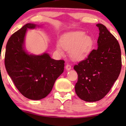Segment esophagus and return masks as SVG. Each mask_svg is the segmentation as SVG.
<instances>
[{"instance_id":"obj_1","label":"esophagus","mask_w":126,"mask_h":126,"mask_svg":"<svg viewBox=\"0 0 126 126\" xmlns=\"http://www.w3.org/2000/svg\"><path fill=\"white\" fill-rule=\"evenodd\" d=\"M65 68H66V69L67 70H70L72 69V67L69 64H67L66 65V66H65Z\"/></svg>"}]
</instances>
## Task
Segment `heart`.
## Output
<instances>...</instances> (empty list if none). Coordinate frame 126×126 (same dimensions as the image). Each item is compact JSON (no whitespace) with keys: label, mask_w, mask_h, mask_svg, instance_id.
Segmentation results:
<instances>
[{"label":"heart","mask_w":126,"mask_h":126,"mask_svg":"<svg viewBox=\"0 0 126 126\" xmlns=\"http://www.w3.org/2000/svg\"><path fill=\"white\" fill-rule=\"evenodd\" d=\"M94 39L91 35H85L81 31L66 32L60 39V45H57L56 49L60 54L62 49L69 51L70 58L75 61L85 59L94 49Z\"/></svg>","instance_id":"1"}]
</instances>
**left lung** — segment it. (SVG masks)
Returning a JSON list of instances; mask_svg holds the SVG:
<instances>
[{"label": "left lung", "instance_id": "obj_1", "mask_svg": "<svg viewBox=\"0 0 126 126\" xmlns=\"http://www.w3.org/2000/svg\"><path fill=\"white\" fill-rule=\"evenodd\" d=\"M98 47L85 60L74 66L78 74L75 92L82 100L94 102L103 99L118 79L122 68L118 41L102 24L98 23Z\"/></svg>", "mask_w": 126, "mask_h": 126}]
</instances>
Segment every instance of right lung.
<instances>
[{
    "mask_svg": "<svg viewBox=\"0 0 126 126\" xmlns=\"http://www.w3.org/2000/svg\"><path fill=\"white\" fill-rule=\"evenodd\" d=\"M39 25L27 23L14 33L7 43L4 63L6 70L22 95L38 100L46 97L57 79L63 73V60H55L49 54H29L25 47L27 29Z\"/></svg>",
    "mask_w": 126,
    "mask_h": 126,
    "instance_id": "add662e5",
    "label": "right lung"
}]
</instances>
